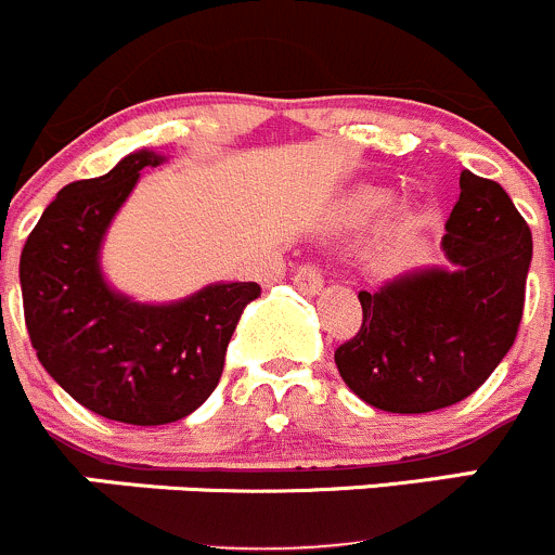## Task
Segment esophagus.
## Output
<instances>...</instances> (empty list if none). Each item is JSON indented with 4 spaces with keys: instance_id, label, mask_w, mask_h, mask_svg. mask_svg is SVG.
<instances>
[{
    "instance_id": "esophagus-1",
    "label": "esophagus",
    "mask_w": 555,
    "mask_h": 555,
    "mask_svg": "<svg viewBox=\"0 0 555 555\" xmlns=\"http://www.w3.org/2000/svg\"><path fill=\"white\" fill-rule=\"evenodd\" d=\"M291 280H294L296 288L305 291V294H318V291L323 288V275H321V270H318V264H312V261L301 264Z\"/></svg>"
}]
</instances>
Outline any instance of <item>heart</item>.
<instances>
[{"label": "heart", "mask_w": 555, "mask_h": 555, "mask_svg": "<svg viewBox=\"0 0 555 555\" xmlns=\"http://www.w3.org/2000/svg\"><path fill=\"white\" fill-rule=\"evenodd\" d=\"M388 202H391V194H388V191L366 185V189L353 191V194L345 199L339 218H343V223H348V227H361V223L375 221V218L386 210Z\"/></svg>", "instance_id": "b5f03b06"}]
</instances>
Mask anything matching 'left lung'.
Masks as SVG:
<instances>
[{
    "label": "left lung",
    "mask_w": 555,
    "mask_h": 555,
    "mask_svg": "<svg viewBox=\"0 0 555 555\" xmlns=\"http://www.w3.org/2000/svg\"><path fill=\"white\" fill-rule=\"evenodd\" d=\"M442 237L451 270L361 291V326L334 350L345 386L386 413H431L475 393L518 337L531 232L496 180L464 169Z\"/></svg>",
    "instance_id": "1"
}]
</instances>
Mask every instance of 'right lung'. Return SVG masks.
Segmentation results:
<instances>
[{
    "instance_id": "1",
    "label": "right lung",
    "mask_w": 555,
    "mask_h": 555,
    "mask_svg": "<svg viewBox=\"0 0 555 555\" xmlns=\"http://www.w3.org/2000/svg\"><path fill=\"white\" fill-rule=\"evenodd\" d=\"M162 162L137 151L102 178L64 185L21 250L26 332L40 364L91 413L134 426L185 418L216 391L240 315L261 294L256 283H216L156 307L104 283V229L140 169Z\"/></svg>"
}]
</instances>
